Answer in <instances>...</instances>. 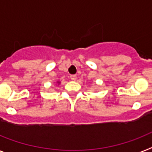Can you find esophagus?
Segmentation results:
<instances>
[{"mask_svg": "<svg viewBox=\"0 0 152 152\" xmlns=\"http://www.w3.org/2000/svg\"><path fill=\"white\" fill-rule=\"evenodd\" d=\"M76 78H77L76 75H71V76H70V79L72 80H73V81H75V80H76Z\"/></svg>", "mask_w": 152, "mask_h": 152, "instance_id": "esophagus-1", "label": "esophagus"}]
</instances>
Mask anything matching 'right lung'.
Returning <instances> with one entry per match:
<instances>
[{
	"instance_id": "right-lung-1",
	"label": "right lung",
	"mask_w": 152,
	"mask_h": 152,
	"mask_svg": "<svg viewBox=\"0 0 152 152\" xmlns=\"http://www.w3.org/2000/svg\"><path fill=\"white\" fill-rule=\"evenodd\" d=\"M57 83H58V85H59L60 84V81H57Z\"/></svg>"
}]
</instances>
